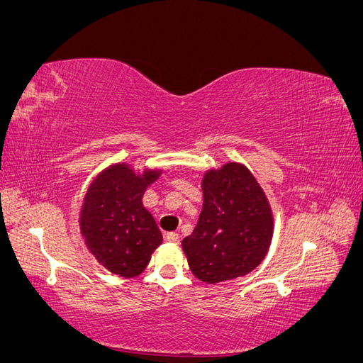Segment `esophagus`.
<instances>
[{"mask_svg": "<svg viewBox=\"0 0 363 363\" xmlns=\"http://www.w3.org/2000/svg\"><path fill=\"white\" fill-rule=\"evenodd\" d=\"M167 240H168V242H171V244H180V235L179 233H174V232L167 233Z\"/></svg>", "mask_w": 363, "mask_h": 363, "instance_id": "34e87169", "label": "esophagus"}]
</instances>
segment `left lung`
Returning <instances> with one entry per match:
<instances>
[{"label":"left lung","instance_id":"left-lung-1","mask_svg":"<svg viewBox=\"0 0 363 363\" xmlns=\"http://www.w3.org/2000/svg\"><path fill=\"white\" fill-rule=\"evenodd\" d=\"M203 211L182 247L194 276L219 283L256 269L269 250L274 218L260 184L242 163L204 172Z\"/></svg>","mask_w":363,"mask_h":363}]
</instances>
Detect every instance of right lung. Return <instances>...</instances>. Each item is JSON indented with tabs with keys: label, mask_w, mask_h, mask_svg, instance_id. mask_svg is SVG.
<instances>
[{
	"label": "right lung",
	"mask_w": 363,
	"mask_h": 363,
	"mask_svg": "<svg viewBox=\"0 0 363 363\" xmlns=\"http://www.w3.org/2000/svg\"><path fill=\"white\" fill-rule=\"evenodd\" d=\"M162 169L135 171L115 163L101 171L87 189L80 211L84 244L100 265L119 277L144 272L151 255L162 244L155 218L142 204V196Z\"/></svg>",
	"instance_id": "obj_1"
}]
</instances>
